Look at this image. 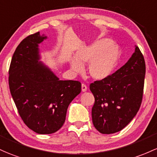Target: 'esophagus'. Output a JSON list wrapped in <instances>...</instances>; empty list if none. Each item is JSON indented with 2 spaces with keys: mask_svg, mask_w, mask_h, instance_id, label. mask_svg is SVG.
Returning <instances> with one entry per match:
<instances>
[{
  "mask_svg": "<svg viewBox=\"0 0 157 157\" xmlns=\"http://www.w3.org/2000/svg\"><path fill=\"white\" fill-rule=\"evenodd\" d=\"M81 89H82V92H86L87 86L85 85V84L82 83V86H81Z\"/></svg>",
  "mask_w": 157,
  "mask_h": 157,
  "instance_id": "34e87169",
  "label": "esophagus"
}]
</instances>
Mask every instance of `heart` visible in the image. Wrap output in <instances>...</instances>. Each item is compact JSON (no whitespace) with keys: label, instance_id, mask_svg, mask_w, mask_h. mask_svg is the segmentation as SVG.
<instances>
[{"label":"heart","instance_id":"b5f03b06","mask_svg":"<svg viewBox=\"0 0 157 157\" xmlns=\"http://www.w3.org/2000/svg\"><path fill=\"white\" fill-rule=\"evenodd\" d=\"M120 58V49L109 39H101L82 48L71 60V67L77 72L82 63H89L88 71L95 80H103L113 73Z\"/></svg>","mask_w":157,"mask_h":157}]
</instances>
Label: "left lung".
Wrapping results in <instances>:
<instances>
[{
	"label": "left lung",
	"instance_id": "1",
	"mask_svg": "<svg viewBox=\"0 0 157 157\" xmlns=\"http://www.w3.org/2000/svg\"><path fill=\"white\" fill-rule=\"evenodd\" d=\"M145 62L139 47L121 68L90 84L94 97L92 109L94 127L103 134L115 133L136 116L143 97Z\"/></svg>",
	"mask_w": 157,
	"mask_h": 157
}]
</instances>
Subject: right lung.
Returning a JSON list of instances; mask_svg holds the SVG:
<instances>
[{"label":"right lung","mask_w":157,"mask_h":157,"mask_svg":"<svg viewBox=\"0 0 157 157\" xmlns=\"http://www.w3.org/2000/svg\"><path fill=\"white\" fill-rule=\"evenodd\" d=\"M47 36L39 32L26 37L15 49L9 70L10 93L21 118L39 134L59 130L70 103L81 92V83L59 80L41 61L39 44Z\"/></svg>","instance_id":"add662e5"}]
</instances>
